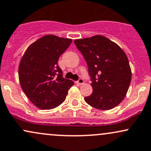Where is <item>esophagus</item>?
Masks as SVG:
<instances>
[{"label":"esophagus","instance_id":"esophagus-1","mask_svg":"<svg viewBox=\"0 0 151 151\" xmlns=\"http://www.w3.org/2000/svg\"><path fill=\"white\" fill-rule=\"evenodd\" d=\"M76 83H77V84H79V85L83 84V83H84V80H83V79H79L77 81H76Z\"/></svg>","mask_w":151,"mask_h":151}]
</instances>
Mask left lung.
<instances>
[{
    "instance_id": "left-lung-1",
    "label": "left lung",
    "mask_w": 151,
    "mask_h": 151,
    "mask_svg": "<svg viewBox=\"0 0 151 151\" xmlns=\"http://www.w3.org/2000/svg\"><path fill=\"white\" fill-rule=\"evenodd\" d=\"M81 52L91 77L93 93L84 98L91 106L110 110L127 95L132 70L127 56L117 43L101 35L74 40Z\"/></svg>"
}]
</instances>
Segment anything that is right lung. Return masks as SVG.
<instances>
[{
	"label": "right lung",
	"instance_id": "add662e5",
	"mask_svg": "<svg viewBox=\"0 0 151 151\" xmlns=\"http://www.w3.org/2000/svg\"><path fill=\"white\" fill-rule=\"evenodd\" d=\"M72 40L46 35L30 45L19 65V80L23 91L41 110L55 108L64 102L74 82L63 77L60 56Z\"/></svg>",
	"mask_w": 151,
	"mask_h": 151
}]
</instances>
